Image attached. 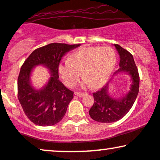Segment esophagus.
Instances as JSON below:
<instances>
[{"label": "esophagus", "instance_id": "obj_1", "mask_svg": "<svg viewBox=\"0 0 160 160\" xmlns=\"http://www.w3.org/2000/svg\"><path fill=\"white\" fill-rule=\"evenodd\" d=\"M74 95L76 96H78V97H82L86 95V93H81V92H74Z\"/></svg>", "mask_w": 160, "mask_h": 160}]
</instances>
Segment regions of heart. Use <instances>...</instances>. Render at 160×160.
<instances>
[{
    "instance_id": "obj_1",
    "label": "heart",
    "mask_w": 160,
    "mask_h": 160,
    "mask_svg": "<svg viewBox=\"0 0 160 160\" xmlns=\"http://www.w3.org/2000/svg\"><path fill=\"white\" fill-rule=\"evenodd\" d=\"M115 61V53L110 47L83 48L74 52L68 60L60 63L58 72L68 87L74 86L82 74L85 78L83 85L98 88L107 81Z\"/></svg>"
}]
</instances>
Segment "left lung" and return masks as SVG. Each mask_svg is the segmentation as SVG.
Wrapping results in <instances>:
<instances>
[{
  "mask_svg": "<svg viewBox=\"0 0 160 160\" xmlns=\"http://www.w3.org/2000/svg\"><path fill=\"white\" fill-rule=\"evenodd\" d=\"M114 45L120 56V68L116 73L125 72L130 74L132 85L128 93L119 99H113L108 95L109 82L99 91L94 92V103L88 113L93 120L101 123L115 122L122 118L131 109L139 90V74L133 57L120 45Z\"/></svg>",
  "mask_w": 160,
  "mask_h": 160,
  "instance_id": "1",
  "label": "left lung"
}]
</instances>
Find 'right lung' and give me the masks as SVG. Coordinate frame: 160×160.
Returning a JSON list of instances; mask_svg holds the SVG:
<instances>
[{
    "mask_svg": "<svg viewBox=\"0 0 160 160\" xmlns=\"http://www.w3.org/2000/svg\"><path fill=\"white\" fill-rule=\"evenodd\" d=\"M80 45L51 43L38 48L23 63L18 78V98L25 115L38 126H52L60 122L74 98L59 80L58 68L62 57ZM45 65L51 72L49 81L41 90L30 85V74L33 67Z\"/></svg>",
    "mask_w": 160,
    "mask_h": 160,
    "instance_id": "1",
    "label": "right lung"
}]
</instances>
